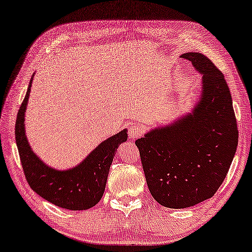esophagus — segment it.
<instances>
[{"instance_id": "1", "label": "esophagus", "mask_w": 252, "mask_h": 252, "mask_svg": "<svg viewBox=\"0 0 252 252\" xmlns=\"http://www.w3.org/2000/svg\"><path fill=\"white\" fill-rule=\"evenodd\" d=\"M144 133V127L140 125H129L127 126V136L130 139L140 138Z\"/></svg>"}]
</instances>
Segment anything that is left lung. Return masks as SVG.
Listing matches in <instances>:
<instances>
[{"instance_id":"1","label":"left lung","mask_w":252,"mask_h":252,"mask_svg":"<svg viewBox=\"0 0 252 252\" xmlns=\"http://www.w3.org/2000/svg\"><path fill=\"white\" fill-rule=\"evenodd\" d=\"M202 74L192 113L136 140L146 181L164 207L187 208L212 198L236 152L239 132L224 74L201 53L182 54Z\"/></svg>"}]
</instances>
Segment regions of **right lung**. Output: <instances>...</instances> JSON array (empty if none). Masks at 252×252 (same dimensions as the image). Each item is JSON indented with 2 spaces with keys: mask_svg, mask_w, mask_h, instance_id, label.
Wrapping results in <instances>:
<instances>
[{
  "mask_svg": "<svg viewBox=\"0 0 252 252\" xmlns=\"http://www.w3.org/2000/svg\"><path fill=\"white\" fill-rule=\"evenodd\" d=\"M32 81V78L16 121V141L26 180L37 194L55 206L70 210L92 208L103 197L118 147L127 139L126 130L104 140L73 168L59 171L47 166L32 152L25 133V113Z\"/></svg>",
  "mask_w": 252,
  "mask_h": 252,
  "instance_id": "obj_1",
  "label": "right lung"
}]
</instances>
